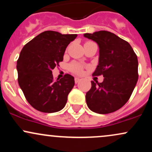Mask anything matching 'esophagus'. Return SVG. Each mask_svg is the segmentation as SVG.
<instances>
[{"instance_id": "34e87169", "label": "esophagus", "mask_w": 152, "mask_h": 152, "mask_svg": "<svg viewBox=\"0 0 152 152\" xmlns=\"http://www.w3.org/2000/svg\"><path fill=\"white\" fill-rule=\"evenodd\" d=\"M80 81H81V78H77V77H76V78H75V83H78V82H79Z\"/></svg>"}]
</instances>
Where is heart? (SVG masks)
Masks as SVG:
<instances>
[{"instance_id":"b5f03b06","label":"heart","mask_w":152,"mask_h":152,"mask_svg":"<svg viewBox=\"0 0 152 152\" xmlns=\"http://www.w3.org/2000/svg\"><path fill=\"white\" fill-rule=\"evenodd\" d=\"M69 68H70V70L73 72L75 73V74H80L82 73V70H83V67L81 64H77V63H72L70 66H69Z\"/></svg>"}]
</instances>
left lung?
Instances as JSON below:
<instances>
[{
    "label": "left lung",
    "instance_id": "1",
    "mask_svg": "<svg viewBox=\"0 0 152 152\" xmlns=\"http://www.w3.org/2000/svg\"><path fill=\"white\" fill-rule=\"evenodd\" d=\"M99 48V64L94 76H104L102 83L91 81L86 93L88 107L106 114L117 111L129 99L138 81V59L127 41L106 31L84 34Z\"/></svg>",
    "mask_w": 152,
    "mask_h": 152
}]
</instances>
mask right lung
Segmentation results:
<instances>
[{
  "label": "right lung",
  "instance_id": "1",
  "mask_svg": "<svg viewBox=\"0 0 152 152\" xmlns=\"http://www.w3.org/2000/svg\"><path fill=\"white\" fill-rule=\"evenodd\" d=\"M76 36L46 31L22 48L16 66L18 84L28 102L38 111L54 113L65 106L74 78L66 74L55 81L52 70L64 60L66 47Z\"/></svg>",
  "mask_w": 152,
  "mask_h": 152
}]
</instances>
